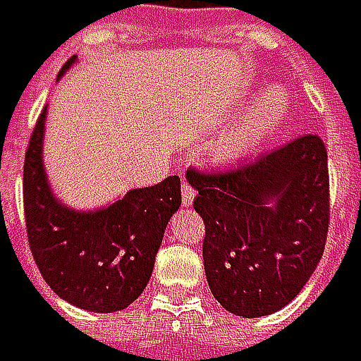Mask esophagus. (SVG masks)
<instances>
[{
    "mask_svg": "<svg viewBox=\"0 0 361 361\" xmlns=\"http://www.w3.org/2000/svg\"><path fill=\"white\" fill-rule=\"evenodd\" d=\"M194 196H196L194 188H192L188 181H183V183H181V202H183L185 207H190V204L194 202Z\"/></svg>",
    "mask_w": 361,
    "mask_h": 361,
    "instance_id": "esophagus-1",
    "label": "esophagus"
}]
</instances>
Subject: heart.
<instances>
[{"instance_id":"obj_1","label":"heart","mask_w":361,"mask_h":361,"mask_svg":"<svg viewBox=\"0 0 361 361\" xmlns=\"http://www.w3.org/2000/svg\"><path fill=\"white\" fill-rule=\"evenodd\" d=\"M290 94L280 85L263 90L247 112L226 129L211 146L209 154L217 165H234L255 152L267 137L282 129L290 116Z\"/></svg>"}]
</instances>
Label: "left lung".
Returning a JSON list of instances; mask_svg holds the SVG:
<instances>
[{
    "instance_id": "left-lung-1",
    "label": "left lung",
    "mask_w": 361,
    "mask_h": 361,
    "mask_svg": "<svg viewBox=\"0 0 361 361\" xmlns=\"http://www.w3.org/2000/svg\"><path fill=\"white\" fill-rule=\"evenodd\" d=\"M204 221L202 259L213 297L234 316L286 307L316 271L328 234V154L301 135L245 165L188 171Z\"/></svg>"
}]
</instances>
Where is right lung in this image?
Returning <instances> with one entry per match:
<instances>
[{
  "mask_svg": "<svg viewBox=\"0 0 361 361\" xmlns=\"http://www.w3.org/2000/svg\"><path fill=\"white\" fill-rule=\"evenodd\" d=\"M77 62L73 56L58 79ZM47 106L41 110L25 157V219L31 252L47 286L66 303L112 314L129 307L146 288L169 219L181 204V183L171 176L150 188L129 190L98 209L64 204L43 165Z\"/></svg>",
  "mask_w": 361,
  "mask_h": 361,
  "instance_id": "add662e5",
  "label": "right lung"
}]
</instances>
